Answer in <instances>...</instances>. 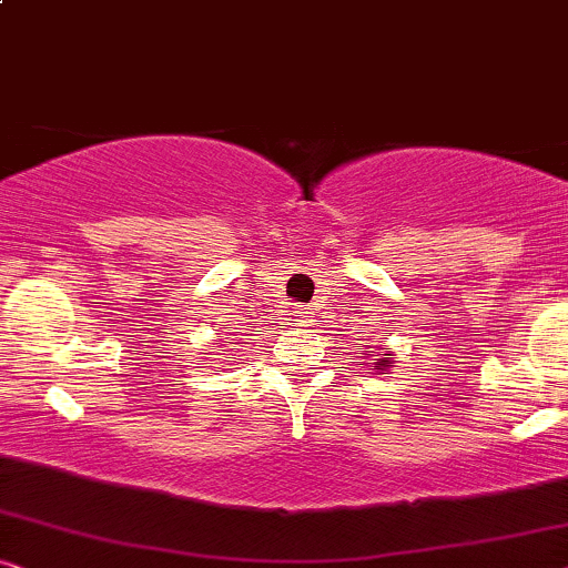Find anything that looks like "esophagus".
<instances>
[{"instance_id":"1","label":"esophagus","mask_w":568,"mask_h":568,"mask_svg":"<svg viewBox=\"0 0 568 568\" xmlns=\"http://www.w3.org/2000/svg\"><path fill=\"white\" fill-rule=\"evenodd\" d=\"M294 317H297V323H300V325L313 323V307H307V305L294 307Z\"/></svg>"}]
</instances>
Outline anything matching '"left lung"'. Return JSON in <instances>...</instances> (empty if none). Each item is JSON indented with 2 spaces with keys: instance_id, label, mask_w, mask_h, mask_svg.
<instances>
[{
  "instance_id": "left-lung-1",
  "label": "left lung",
  "mask_w": 568,
  "mask_h": 568,
  "mask_svg": "<svg viewBox=\"0 0 568 568\" xmlns=\"http://www.w3.org/2000/svg\"><path fill=\"white\" fill-rule=\"evenodd\" d=\"M390 354H385V359H379V367H390Z\"/></svg>"
}]
</instances>
